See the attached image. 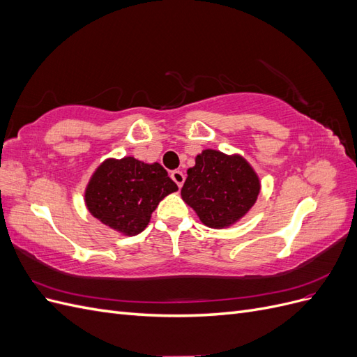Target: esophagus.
Segmentation results:
<instances>
[{
    "mask_svg": "<svg viewBox=\"0 0 357 357\" xmlns=\"http://www.w3.org/2000/svg\"><path fill=\"white\" fill-rule=\"evenodd\" d=\"M171 178L176 181V185L178 186V188H181L183 186V183H185V174H183L181 171H178V169H176V171H172L171 172Z\"/></svg>",
    "mask_w": 357,
    "mask_h": 357,
    "instance_id": "obj_1",
    "label": "esophagus"
}]
</instances>
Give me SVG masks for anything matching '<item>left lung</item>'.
<instances>
[{
    "mask_svg": "<svg viewBox=\"0 0 357 357\" xmlns=\"http://www.w3.org/2000/svg\"><path fill=\"white\" fill-rule=\"evenodd\" d=\"M261 185L253 168L241 156L204 150L188 169L181 198L197 211L204 225L225 228L253 207Z\"/></svg>",
    "mask_w": 357,
    "mask_h": 357,
    "instance_id": "left-lung-1",
    "label": "left lung"
}]
</instances>
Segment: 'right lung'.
Wrapping results in <instances>:
<instances>
[{
	"mask_svg": "<svg viewBox=\"0 0 357 357\" xmlns=\"http://www.w3.org/2000/svg\"><path fill=\"white\" fill-rule=\"evenodd\" d=\"M178 188L160 164L135 158L102 162L86 189V205L93 218L125 235L142 232L158 204Z\"/></svg>",
	"mask_w": 357,
	"mask_h": 357,
	"instance_id": "add662e5",
	"label": "right lung"
}]
</instances>
